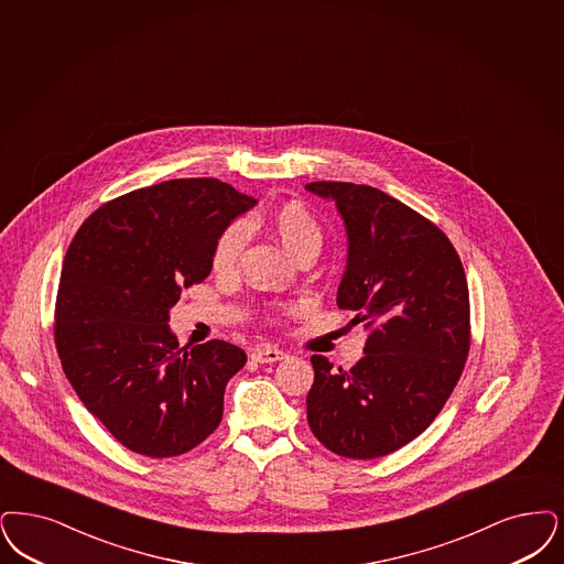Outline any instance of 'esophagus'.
I'll return each instance as SVG.
<instances>
[{"label": "esophagus", "mask_w": 564, "mask_h": 564, "mask_svg": "<svg viewBox=\"0 0 564 564\" xmlns=\"http://www.w3.org/2000/svg\"><path fill=\"white\" fill-rule=\"evenodd\" d=\"M285 357H288V352L281 348H274V346H258L251 350V359L256 362L283 361Z\"/></svg>", "instance_id": "obj_1"}]
</instances>
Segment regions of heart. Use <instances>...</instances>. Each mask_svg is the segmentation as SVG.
<instances>
[{
	"label": "heart",
	"mask_w": 564,
	"mask_h": 564,
	"mask_svg": "<svg viewBox=\"0 0 564 564\" xmlns=\"http://www.w3.org/2000/svg\"><path fill=\"white\" fill-rule=\"evenodd\" d=\"M272 235L292 251L295 258L316 253L323 243V230L315 216L302 203L288 202L272 207L264 216ZM248 243V228L241 223L226 226L212 248V269L218 274H230L237 269Z\"/></svg>",
	"instance_id": "b5f03b06"
}]
</instances>
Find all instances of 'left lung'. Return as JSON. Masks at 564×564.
Listing matches in <instances>:
<instances>
[{
  "mask_svg": "<svg viewBox=\"0 0 564 564\" xmlns=\"http://www.w3.org/2000/svg\"><path fill=\"white\" fill-rule=\"evenodd\" d=\"M334 199L348 235L338 306L369 329L365 357L334 369L315 355L308 426L334 453L376 459L434 422L470 350V297L462 260L429 218L382 191L311 182Z\"/></svg>",
  "mask_w": 564,
  "mask_h": 564,
  "instance_id": "8db88e82",
  "label": "left lung"
}]
</instances>
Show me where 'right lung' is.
Segmentation results:
<instances>
[{
	"label": "right lung",
	"instance_id": "right-lung-1",
	"mask_svg": "<svg viewBox=\"0 0 564 564\" xmlns=\"http://www.w3.org/2000/svg\"><path fill=\"white\" fill-rule=\"evenodd\" d=\"M253 197L178 178L98 207L61 272L54 341L82 403L126 447L174 457L218 429L246 352L225 339L181 348L170 308L212 271L216 237Z\"/></svg>",
	"mask_w": 564,
	"mask_h": 564
}]
</instances>
